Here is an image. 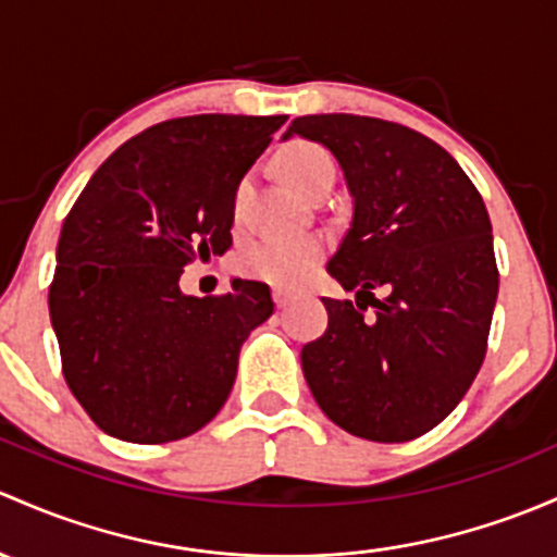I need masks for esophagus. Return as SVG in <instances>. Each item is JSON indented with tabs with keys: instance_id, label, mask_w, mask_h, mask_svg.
Listing matches in <instances>:
<instances>
[{
	"instance_id": "obj_1",
	"label": "esophagus",
	"mask_w": 557,
	"mask_h": 557,
	"mask_svg": "<svg viewBox=\"0 0 557 557\" xmlns=\"http://www.w3.org/2000/svg\"><path fill=\"white\" fill-rule=\"evenodd\" d=\"M272 296H274V304H277V309H285L290 304V294L285 288H272Z\"/></svg>"
}]
</instances>
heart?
<instances>
[{"mask_svg": "<svg viewBox=\"0 0 557 557\" xmlns=\"http://www.w3.org/2000/svg\"><path fill=\"white\" fill-rule=\"evenodd\" d=\"M277 168L283 178L294 186L296 191H307L318 184L323 175H336L331 154L318 144H298L285 146L277 157ZM325 243L314 234L304 237H263L243 250L239 256V272L248 277L267 280L277 285H298L312 274L314 263L323 256Z\"/></svg>", "mask_w": 557, "mask_h": 557, "instance_id": "1", "label": "heart"}]
</instances>
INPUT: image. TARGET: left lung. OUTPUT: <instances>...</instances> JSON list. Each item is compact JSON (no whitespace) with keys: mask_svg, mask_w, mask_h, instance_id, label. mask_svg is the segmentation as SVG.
<instances>
[{"mask_svg":"<svg viewBox=\"0 0 557 557\" xmlns=\"http://www.w3.org/2000/svg\"><path fill=\"white\" fill-rule=\"evenodd\" d=\"M290 136L323 144L352 195L327 272L355 301L323 298L327 327L304 344V376L349 435L413 441L459 406L483 366L499 294L488 210L443 146L397 122L309 114Z\"/></svg>","mask_w":557,"mask_h":557,"instance_id":"8db88e82","label":"left lung"}]
</instances>
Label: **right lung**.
<instances>
[{
	"mask_svg": "<svg viewBox=\"0 0 557 557\" xmlns=\"http://www.w3.org/2000/svg\"><path fill=\"white\" fill-rule=\"evenodd\" d=\"M288 116L197 114L138 133L92 173L55 250L50 320L69 389L111 437L168 443L230 397L269 285L186 296L189 261L230 250L239 181Z\"/></svg>",
	"mask_w": 557,
	"mask_h": 557,
	"instance_id": "obj_1",
	"label": "right lung"
}]
</instances>
